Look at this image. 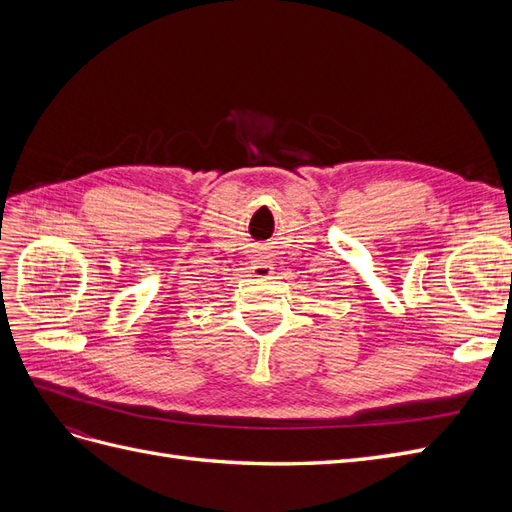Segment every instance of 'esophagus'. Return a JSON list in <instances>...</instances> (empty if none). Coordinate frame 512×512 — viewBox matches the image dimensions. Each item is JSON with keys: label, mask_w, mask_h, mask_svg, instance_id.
I'll return each instance as SVG.
<instances>
[{"label": "esophagus", "mask_w": 512, "mask_h": 512, "mask_svg": "<svg viewBox=\"0 0 512 512\" xmlns=\"http://www.w3.org/2000/svg\"><path fill=\"white\" fill-rule=\"evenodd\" d=\"M250 269L256 277H265V280H269V277L273 275V265L267 258H254Z\"/></svg>", "instance_id": "34e87169"}]
</instances>
